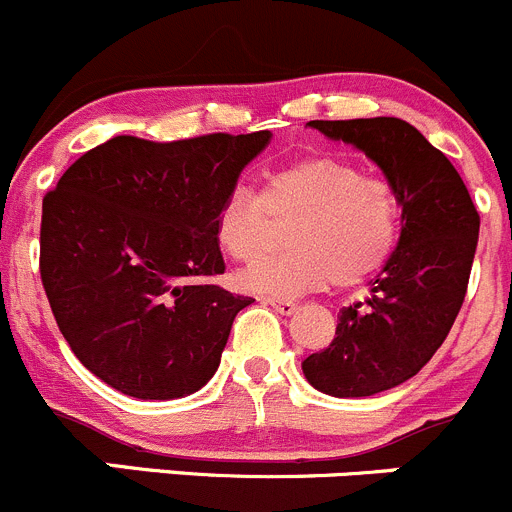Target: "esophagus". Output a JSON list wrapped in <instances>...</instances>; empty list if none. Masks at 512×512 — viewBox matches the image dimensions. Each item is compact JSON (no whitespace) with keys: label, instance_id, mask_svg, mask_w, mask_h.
<instances>
[{"label":"esophagus","instance_id":"34e87169","mask_svg":"<svg viewBox=\"0 0 512 512\" xmlns=\"http://www.w3.org/2000/svg\"><path fill=\"white\" fill-rule=\"evenodd\" d=\"M265 302L270 307H275V310L280 312V315H292V312L297 310V305L292 300H280V297H267Z\"/></svg>","mask_w":512,"mask_h":512}]
</instances>
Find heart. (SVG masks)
<instances>
[{
	"mask_svg": "<svg viewBox=\"0 0 512 512\" xmlns=\"http://www.w3.org/2000/svg\"><path fill=\"white\" fill-rule=\"evenodd\" d=\"M270 215L295 217L290 250L257 260L240 272L247 292L292 297L327 280L352 287L375 275L398 247L403 205L385 180L362 175L337 157H312L270 172L260 195L232 187L215 215L222 250L240 262L265 252Z\"/></svg>",
	"mask_w": 512,
	"mask_h": 512,
	"instance_id": "obj_1",
	"label": "heart"
}]
</instances>
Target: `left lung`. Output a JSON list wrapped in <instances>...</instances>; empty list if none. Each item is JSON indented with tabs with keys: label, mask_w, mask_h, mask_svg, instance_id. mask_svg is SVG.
<instances>
[{
	"label": "left lung",
	"mask_w": 512,
	"mask_h": 512,
	"mask_svg": "<svg viewBox=\"0 0 512 512\" xmlns=\"http://www.w3.org/2000/svg\"><path fill=\"white\" fill-rule=\"evenodd\" d=\"M307 124L375 162L403 205L398 247L370 280V297L342 307L330 345L302 360L320 393L370 398L418 375L445 342L468 290L480 215L448 157L405 119Z\"/></svg>",
	"instance_id": "obj_1"
}]
</instances>
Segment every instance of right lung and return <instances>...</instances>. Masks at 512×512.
Segmentation results:
<instances>
[{
    "instance_id": "right-lung-1",
    "label": "right lung",
    "mask_w": 512,
    "mask_h": 512,
    "mask_svg": "<svg viewBox=\"0 0 512 512\" xmlns=\"http://www.w3.org/2000/svg\"><path fill=\"white\" fill-rule=\"evenodd\" d=\"M272 132L177 142L112 137L47 192L39 272L59 332L109 388L140 400L197 393L252 297L225 272L215 215Z\"/></svg>"
}]
</instances>
